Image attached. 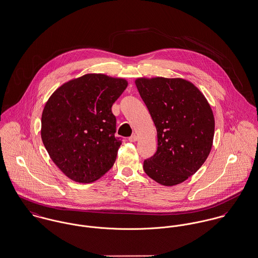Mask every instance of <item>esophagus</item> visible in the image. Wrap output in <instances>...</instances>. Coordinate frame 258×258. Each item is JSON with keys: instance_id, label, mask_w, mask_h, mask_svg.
I'll return each instance as SVG.
<instances>
[{"instance_id": "34e87169", "label": "esophagus", "mask_w": 258, "mask_h": 258, "mask_svg": "<svg viewBox=\"0 0 258 258\" xmlns=\"http://www.w3.org/2000/svg\"><path fill=\"white\" fill-rule=\"evenodd\" d=\"M138 140V137H137V135H132L130 138H129V141L130 142H136V141Z\"/></svg>"}]
</instances>
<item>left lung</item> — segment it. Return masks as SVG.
I'll return each mask as SVG.
<instances>
[{"label": "left lung", "instance_id": "left-lung-1", "mask_svg": "<svg viewBox=\"0 0 258 258\" xmlns=\"http://www.w3.org/2000/svg\"><path fill=\"white\" fill-rule=\"evenodd\" d=\"M135 85L157 129L156 154L146 174L164 186L185 181L211 152L215 119L205 95L181 78H137Z\"/></svg>", "mask_w": 258, "mask_h": 258}]
</instances>
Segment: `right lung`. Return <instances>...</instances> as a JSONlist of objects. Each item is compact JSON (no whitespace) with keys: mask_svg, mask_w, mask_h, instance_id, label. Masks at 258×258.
I'll list each match as a JSON object with an SVG mask.
<instances>
[{"mask_svg":"<svg viewBox=\"0 0 258 258\" xmlns=\"http://www.w3.org/2000/svg\"><path fill=\"white\" fill-rule=\"evenodd\" d=\"M128 82L104 74L72 79L50 95L41 116V139L49 157L72 180L91 183L115 163L121 141L115 137L111 107Z\"/></svg>","mask_w":258,"mask_h":258,"instance_id":"add662e5","label":"right lung"}]
</instances>
